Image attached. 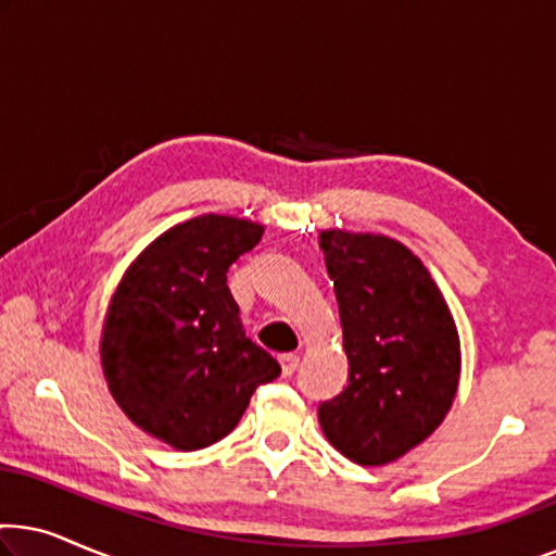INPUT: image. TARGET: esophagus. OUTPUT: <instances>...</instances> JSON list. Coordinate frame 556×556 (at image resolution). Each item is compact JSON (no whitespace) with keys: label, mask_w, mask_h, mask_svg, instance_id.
Returning <instances> with one entry per match:
<instances>
[{"label":"esophagus","mask_w":556,"mask_h":556,"mask_svg":"<svg viewBox=\"0 0 556 556\" xmlns=\"http://www.w3.org/2000/svg\"><path fill=\"white\" fill-rule=\"evenodd\" d=\"M278 362H280V369H283V377H291L293 371L299 369V362L301 359H299V354L291 352V354H280Z\"/></svg>","instance_id":"obj_1"}]
</instances>
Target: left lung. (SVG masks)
<instances>
[{
	"label": "left lung",
	"instance_id": "1",
	"mask_svg": "<svg viewBox=\"0 0 556 556\" xmlns=\"http://www.w3.org/2000/svg\"><path fill=\"white\" fill-rule=\"evenodd\" d=\"M339 303L346 387L318 405L329 443L359 466H384L443 422L460 377L451 308L420 257L382 235L324 230Z\"/></svg>",
	"mask_w": 556,
	"mask_h": 556
}]
</instances>
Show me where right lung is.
Instances as JSON below:
<instances>
[{"instance_id":"1","label":"right lung","mask_w":556,"mask_h":556,"mask_svg":"<svg viewBox=\"0 0 556 556\" xmlns=\"http://www.w3.org/2000/svg\"><path fill=\"white\" fill-rule=\"evenodd\" d=\"M263 238L248 219L202 215L156 238L126 270L103 324L101 362L118 407L177 451L235 430L280 364L248 339L227 270Z\"/></svg>"}]
</instances>
